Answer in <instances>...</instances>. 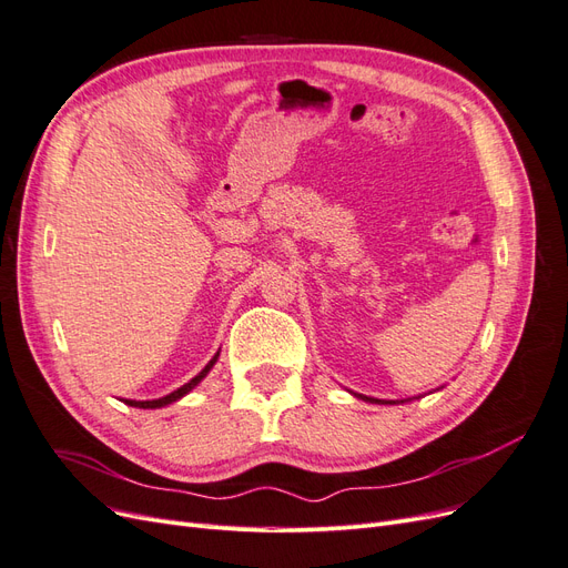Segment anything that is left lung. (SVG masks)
I'll list each match as a JSON object with an SVG mask.
<instances>
[{
	"instance_id": "left-lung-1",
	"label": "left lung",
	"mask_w": 568,
	"mask_h": 568,
	"mask_svg": "<svg viewBox=\"0 0 568 568\" xmlns=\"http://www.w3.org/2000/svg\"><path fill=\"white\" fill-rule=\"evenodd\" d=\"M355 398H363V400H367V403H379V405H393V403H388V400H376V398H367V395H359V393H355Z\"/></svg>"
}]
</instances>
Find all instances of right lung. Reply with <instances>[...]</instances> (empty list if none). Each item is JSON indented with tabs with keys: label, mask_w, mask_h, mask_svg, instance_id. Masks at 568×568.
Returning a JSON list of instances; mask_svg holds the SVG:
<instances>
[{
	"label": "right lung",
	"mask_w": 568,
	"mask_h": 568,
	"mask_svg": "<svg viewBox=\"0 0 568 568\" xmlns=\"http://www.w3.org/2000/svg\"><path fill=\"white\" fill-rule=\"evenodd\" d=\"M217 355L220 353H215L213 355V359H211V363L209 365H205L196 376H194V379L192 382H189V384H184V386H180L178 390H173V393H168L165 395V398H159V400H125L128 405H132V407H142V409H156V407H165V405H170V403H175V400H180L182 398V395H186L189 390H192L194 386H199L201 384V379H203V376L205 374H209L211 369H213V365L217 363Z\"/></svg>",
	"instance_id": "right-lung-1"
}]
</instances>
